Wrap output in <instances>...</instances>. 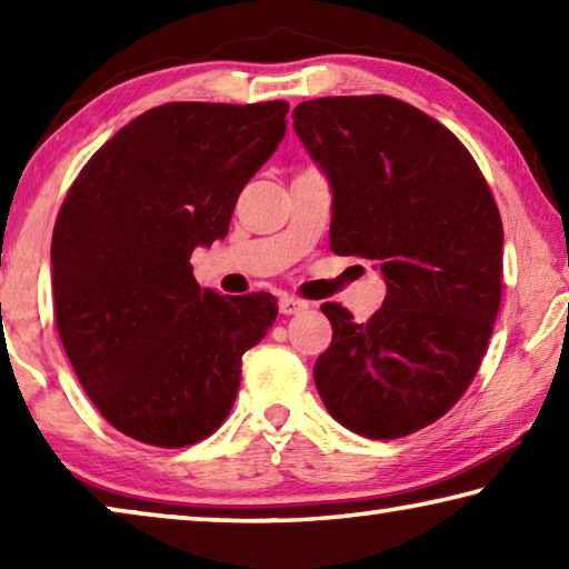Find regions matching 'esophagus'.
I'll return each mask as SVG.
<instances>
[{
    "label": "esophagus",
    "mask_w": 569,
    "mask_h": 569,
    "mask_svg": "<svg viewBox=\"0 0 569 569\" xmlns=\"http://www.w3.org/2000/svg\"><path fill=\"white\" fill-rule=\"evenodd\" d=\"M278 308H281L283 316H293V313L306 311L308 303L301 301V298H296V296H281V298H278Z\"/></svg>",
    "instance_id": "34e87169"
}]
</instances>
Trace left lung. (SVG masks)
Instances as JSON below:
<instances>
[{
  "label": "left lung",
  "instance_id": "1",
  "mask_svg": "<svg viewBox=\"0 0 569 569\" xmlns=\"http://www.w3.org/2000/svg\"><path fill=\"white\" fill-rule=\"evenodd\" d=\"M293 128L331 182V250L373 261L387 283L366 323L321 306L333 341L316 389L356 435H413L461 399L492 336L505 246L492 190L455 132L389 94L301 102Z\"/></svg>",
  "mask_w": 569,
  "mask_h": 569
}]
</instances>
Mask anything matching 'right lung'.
<instances>
[{
	"label": "right lung",
	"mask_w": 569,
	"mask_h": 569,
	"mask_svg": "<svg viewBox=\"0 0 569 569\" xmlns=\"http://www.w3.org/2000/svg\"><path fill=\"white\" fill-rule=\"evenodd\" d=\"M288 104L168 102L124 124L72 182L52 233V298L82 389L142 445L188 447L226 421L271 293L200 288L190 253L286 134Z\"/></svg>",
	"instance_id": "add662e5"
}]
</instances>
